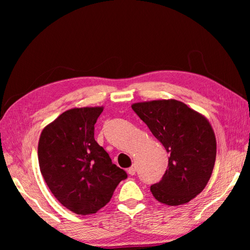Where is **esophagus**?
Returning a JSON list of instances; mask_svg holds the SVG:
<instances>
[{
  "mask_svg": "<svg viewBox=\"0 0 250 250\" xmlns=\"http://www.w3.org/2000/svg\"><path fill=\"white\" fill-rule=\"evenodd\" d=\"M135 171H137V167H135V166H132L128 170V173H129L130 175H134L135 174Z\"/></svg>",
  "mask_w": 250,
  "mask_h": 250,
  "instance_id": "34e87169",
  "label": "esophagus"
}]
</instances>
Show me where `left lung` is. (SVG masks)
I'll return each instance as SVG.
<instances>
[{
    "mask_svg": "<svg viewBox=\"0 0 250 250\" xmlns=\"http://www.w3.org/2000/svg\"><path fill=\"white\" fill-rule=\"evenodd\" d=\"M131 107L170 154L162 180L151 186L152 195L166 205L186 204L205 188L214 168L216 138L209 121L175 99Z\"/></svg>",
    "mask_w": 250,
    "mask_h": 250,
    "instance_id": "8db88e82",
    "label": "left lung"
}]
</instances>
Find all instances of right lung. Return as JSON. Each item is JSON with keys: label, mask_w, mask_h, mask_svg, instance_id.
<instances>
[{"label": "right lung", "mask_w": 250, "mask_h": 250, "mask_svg": "<svg viewBox=\"0 0 250 250\" xmlns=\"http://www.w3.org/2000/svg\"><path fill=\"white\" fill-rule=\"evenodd\" d=\"M104 107L73 108L43 129L40 170L54 196L78 215L107 205L126 173L111 162L95 140V124Z\"/></svg>", "instance_id": "add662e5"}]
</instances>
